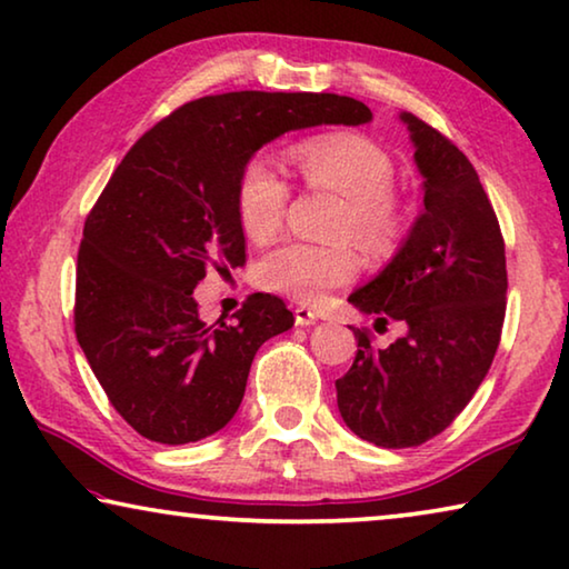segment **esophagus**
<instances>
[{
	"label": "esophagus",
	"mask_w": 569,
	"mask_h": 569,
	"mask_svg": "<svg viewBox=\"0 0 569 569\" xmlns=\"http://www.w3.org/2000/svg\"><path fill=\"white\" fill-rule=\"evenodd\" d=\"M293 317H296V325H299V327H311V325H317V321H319L317 313H313V311L307 309V307L296 309Z\"/></svg>",
	"instance_id": "1"
}]
</instances>
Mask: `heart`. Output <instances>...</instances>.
Here are the masks:
<instances>
[{
  "label": "heart",
  "mask_w": 569,
  "mask_h": 569,
  "mask_svg": "<svg viewBox=\"0 0 569 569\" xmlns=\"http://www.w3.org/2000/svg\"><path fill=\"white\" fill-rule=\"evenodd\" d=\"M288 160L311 189L342 197L335 232L352 234L370 252H388L403 232V201L393 189L396 166L388 150L358 132H327L299 142ZM288 199L286 178L266 158H252L237 181V222L252 242H266L281 230ZM360 270L358 252L347 242H283L258 266L260 286L299 301H317L329 288L352 281Z\"/></svg>",
  "instance_id": "b5f03b06"
}]
</instances>
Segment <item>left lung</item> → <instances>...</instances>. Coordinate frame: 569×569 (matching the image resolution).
<instances>
[{"instance_id":"8db88e82","label":"left lung","mask_w":569,"mask_h":569,"mask_svg":"<svg viewBox=\"0 0 569 569\" xmlns=\"http://www.w3.org/2000/svg\"><path fill=\"white\" fill-rule=\"evenodd\" d=\"M423 176V211L393 260L350 293L355 309L396 319L386 350L355 329L358 355L337 406L360 439L417 447L455 421L488 376L506 317V248L496 211L462 150L401 112Z\"/></svg>"}]
</instances>
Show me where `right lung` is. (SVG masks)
<instances>
[{
  "label": "right lung",
  "instance_id": "add662e5",
  "mask_svg": "<svg viewBox=\"0 0 569 569\" xmlns=\"http://www.w3.org/2000/svg\"><path fill=\"white\" fill-rule=\"evenodd\" d=\"M370 120L350 97L232 91L178 107L122 158L83 224L73 325L138 435L189 445L227 427L260 345L293 327L270 293H252L232 325L199 319L193 288L207 270L244 266L242 168L283 132Z\"/></svg>",
  "mask_w": 569,
  "mask_h": 569
}]
</instances>
